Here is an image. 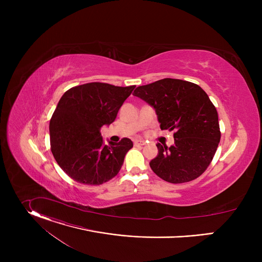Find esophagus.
Masks as SVG:
<instances>
[{
  "label": "esophagus",
  "mask_w": 262,
  "mask_h": 262,
  "mask_svg": "<svg viewBox=\"0 0 262 262\" xmlns=\"http://www.w3.org/2000/svg\"><path fill=\"white\" fill-rule=\"evenodd\" d=\"M134 144H135L136 146H143V145H145V142L142 141V140H136V141L134 142Z\"/></svg>",
  "instance_id": "34e87169"
}]
</instances>
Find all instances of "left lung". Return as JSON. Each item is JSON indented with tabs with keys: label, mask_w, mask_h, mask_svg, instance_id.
Here are the masks:
<instances>
[{
	"label": "left lung",
	"mask_w": 262,
	"mask_h": 262,
	"mask_svg": "<svg viewBox=\"0 0 262 262\" xmlns=\"http://www.w3.org/2000/svg\"><path fill=\"white\" fill-rule=\"evenodd\" d=\"M133 95L150 104L161 129L174 130V144H157L158 157L149 165L162 179L188 182L209 166L221 139L217 112L198 85L177 79H163L139 86Z\"/></svg>",
	"instance_id": "obj_1"
}]
</instances>
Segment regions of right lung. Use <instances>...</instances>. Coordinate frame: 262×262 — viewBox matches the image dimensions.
I'll return each mask as SVG.
<instances>
[{
    "mask_svg": "<svg viewBox=\"0 0 262 262\" xmlns=\"http://www.w3.org/2000/svg\"><path fill=\"white\" fill-rule=\"evenodd\" d=\"M135 87L95 82L72 87L62 95L50 121L51 150L73 180L98 185L120 171L133 142L123 138L105 145L100 128L114 122Z\"/></svg>",
    "mask_w": 262,
    "mask_h": 262,
    "instance_id": "add662e5",
    "label": "right lung"
}]
</instances>
